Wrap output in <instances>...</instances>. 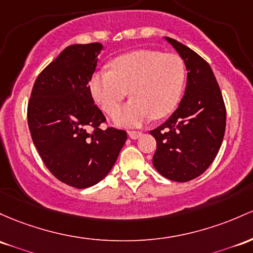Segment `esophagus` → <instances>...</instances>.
I'll use <instances>...</instances> for the list:
<instances>
[{
	"label": "esophagus",
	"instance_id": "34e87169",
	"mask_svg": "<svg viewBox=\"0 0 253 253\" xmlns=\"http://www.w3.org/2000/svg\"><path fill=\"white\" fill-rule=\"evenodd\" d=\"M128 135L131 139H138V138L141 137V132L137 131H128Z\"/></svg>",
	"mask_w": 253,
	"mask_h": 253
}]
</instances>
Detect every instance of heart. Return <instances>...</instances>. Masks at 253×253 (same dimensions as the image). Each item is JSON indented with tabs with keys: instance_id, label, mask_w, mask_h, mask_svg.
Segmentation results:
<instances>
[{
	"instance_id": "heart-1",
	"label": "heart",
	"mask_w": 253,
	"mask_h": 253,
	"mask_svg": "<svg viewBox=\"0 0 253 253\" xmlns=\"http://www.w3.org/2000/svg\"><path fill=\"white\" fill-rule=\"evenodd\" d=\"M186 79L185 62L176 54L140 49L115 57L110 71L90 79L93 99L107 114L115 113L130 91L133 98L114 115L120 126L138 127L156 116L163 118L179 104Z\"/></svg>"
}]
</instances>
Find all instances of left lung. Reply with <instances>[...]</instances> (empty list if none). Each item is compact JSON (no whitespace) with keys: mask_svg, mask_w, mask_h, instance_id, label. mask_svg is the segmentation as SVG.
Wrapping results in <instances>:
<instances>
[{"mask_svg":"<svg viewBox=\"0 0 253 253\" xmlns=\"http://www.w3.org/2000/svg\"><path fill=\"white\" fill-rule=\"evenodd\" d=\"M165 40L184 60L187 82L177 109L150 131L157 141L152 163L161 175L186 182L203 174L215 160L226 129V108L209 63L180 42Z\"/></svg>","mask_w":253,"mask_h":253,"instance_id":"obj_1","label":"left lung"}]
</instances>
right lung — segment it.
Masks as SVG:
<instances>
[{
  "label": "right lung",
  "instance_id": "obj_1",
  "mask_svg": "<svg viewBox=\"0 0 253 253\" xmlns=\"http://www.w3.org/2000/svg\"><path fill=\"white\" fill-rule=\"evenodd\" d=\"M101 43L63 50L36 79L27 108L33 144L51 174L72 187L98 184L112 170L127 133L101 129L105 121L91 95ZM88 126L95 128L87 132Z\"/></svg>",
  "mask_w": 253,
  "mask_h": 253
}]
</instances>
